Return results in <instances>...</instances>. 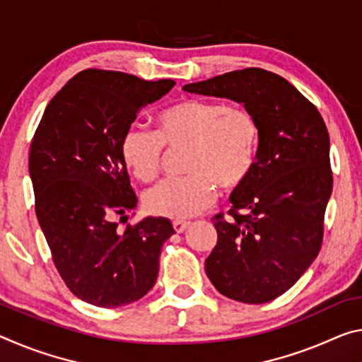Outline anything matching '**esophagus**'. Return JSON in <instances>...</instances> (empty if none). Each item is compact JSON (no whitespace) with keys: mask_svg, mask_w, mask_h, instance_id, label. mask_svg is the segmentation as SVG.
<instances>
[{"mask_svg":"<svg viewBox=\"0 0 362 362\" xmlns=\"http://www.w3.org/2000/svg\"><path fill=\"white\" fill-rule=\"evenodd\" d=\"M188 226H190V222H187V221H174V222H172V227H174V230L177 233H182L183 230H187Z\"/></svg>","mask_w":362,"mask_h":362,"instance_id":"obj_1","label":"esophagus"}]
</instances>
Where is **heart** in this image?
Returning a JSON list of instances; mask_svg holds the SVG:
<instances>
[{
  "label": "heart",
  "mask_w": 362,
  "mask_h": 362,
  "mask_svg": "<svg viewBox=\"0 0 362 362\" xmlns=\"http://www.w3.org/2000/svg\"><path fill=\"white\" fill-rule=\"evenodd\" d=\"M261 132L248 109L219 101L185 98L156 116V132L130 125L120 139L124 164L141 182L160 174L165 150L183 154L187 175L160 182L145 193L146 209L170 219H187L214 203L217 185L235 190L253 172Z\"/></svg>",
  "instance_id": "b5f03b06"
}]
</instances>
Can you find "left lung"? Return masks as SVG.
Segmentation results:
<instances>
[{"instance_id":"left-lung-1","label":"left lung","mask_w":362,"mask_h":362,"mask_svg":"<svg viewBox=\"0 0 362 362\" xmlns=\"http://www.w3.org/2000/svg\"><path fill=\"white\" fill-rule=\"evenodd\" d=\"M185 91L238 103L256 117L261 140L253 172L212 217L217 245L204 262L212 285L230 300L262 305L284 295L319 255L334 175L325 122L288 80L246 67Z\"/></svg>"}]
</instances>
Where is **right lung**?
<instances>
[{
  "label": "right lung",
  "instance_id": "1",
  "mask_svg": "<svg viewBox=\"0 0 362 362\" xmlns=\"http://www.w3.org/2000/svg\"><path fill=\"white\" fill-rule=\"evenodd\" d=\"M174 85L85 69L48 103L32 139L28 172L51 259L67 288L93 306L145 296L163 245L175 233L164 217L118 226L136 206L120 139L141 107Z\"/></svg>",
  "mask_w": 362,
  "mask_h": 362
}]
</instances>
